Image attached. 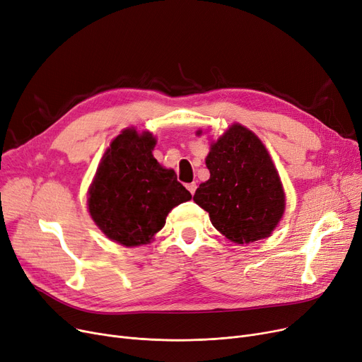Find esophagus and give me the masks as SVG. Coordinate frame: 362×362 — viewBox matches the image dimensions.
<instances>
[{
  "label": "esophagus",
  "instance_id": "esophagus-1",
  "mask_svg": "<svg viewBox=\"0 0 362 362\" xmlns=\"http://www.w3.org/2000/svg\"><path fill=\"white\" fill-rule=\"evenodd\" d=\"M186 187H187V191L191 192V195H194L195 191H197V183H187Z\"/></svg>",
  "mask_w": 362,
  "mask_h": 362
}]
</instances>
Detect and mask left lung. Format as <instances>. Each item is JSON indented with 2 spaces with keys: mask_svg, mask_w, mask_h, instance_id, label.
Returning a JSON list of instances; mask_svg holds the SVG:
<instances>
[{
  "mask_svg": "<svg viewBox=\"0 0 362 362\" xmlns=\"http://www.w3.org/2000/svg\"><path fill=\"white\" fill-rule=\"evenodd\" d=\"M206 164L210 179L199 185L194 201L213 226L237 244L268 238L284 214L286 195L262 140L233 124L211 144Z\"/></svg>",
  "mask_w": 362,
  "mask_h": 362,
  "instance_id": "obj_1",
  "label": "left lung"
}]
</instances>
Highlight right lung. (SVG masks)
Masks as SVG:
<instances>
[{"label":"right lung","mask_w":362,"mask_h":362,"mask_svg":"<svg viewBox=\"0 0 362 362\" xmlns=\"http://www.w3.org/2000/svg\"><path fill=\"white\" fill-rule=\"evenodd\" d=\"M155 144L149 132L122 130L106 149L88 189L94 223L125 247L149 244L164 228L167 214L192 198L175 170L153 158Z\"/></svg>","instance_id":"obj_1"}]
</instances>
